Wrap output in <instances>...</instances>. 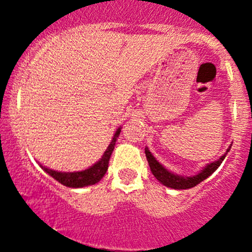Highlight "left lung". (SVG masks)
I'll return each mask as SVG.
<instances>
[{"label":"left lung","instance_id":"1","mask_svg":"<svg viewBox=\"0 0 252 252\" xmlns=\"http://www.w3.org/2000/svg\"><path fill=\"white\" fill-rule=\"evenodd\" d=\"M229 150L230 147L227 150V152L229 151ZM145 154H146V158L147 162H149L150 169H151L152 174L156 177V179L158 180V182H161L163 185H166V187L173 188V189L178 190L190 189V188H194L196 187L197 184H200L202 180H205L206 178L210 177V175L220 166L222 161L225 158V155H227L224 154L220 158H218L217 161L212 162V163H210L208 166H206L199 174L192 175V177H180V175L173 174L169 171H167V169L164 168L154 156H152V154L149 151L147 147L145 149Z\"/></svg>","mask_w":252,"mask_h":252}]
</instances>
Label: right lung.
<instances>
[{
    "instance_id": "add662e5",
    "label": "right lung",
    "mask_w": 252,
    "mask_h": 252,
    "mask_svg": "<svg viewBox=\"0 0 252 252\" xmlns=\"http://www.w3.org/2000/svg\"><path fill=\"white\" fill-rule=\"evenodd\" d=\"M121 134V128L117 129L116 134L113 135L110 146L107 147V150L103 154L102 158L98 162H96L94 166H91L90 168L85 169V171L81 172H57L52 171V169L46 168V167H42L46 173H48L52 178H55L57 182H60L61 184L65 185L68 188H83L88 187V185L96 184L98 180L102 179L103 175L106 174L108 169V162H110L112 151L114 149V145H116L117 138Z\"/></svg>"
}]
</instances>
